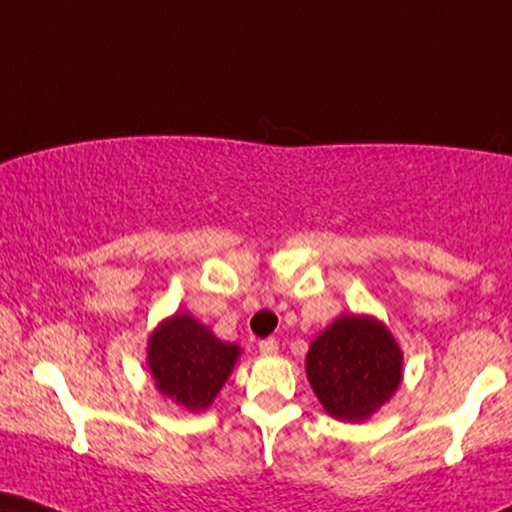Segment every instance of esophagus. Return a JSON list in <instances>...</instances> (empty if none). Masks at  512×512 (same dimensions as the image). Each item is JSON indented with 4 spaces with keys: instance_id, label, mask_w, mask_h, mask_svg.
Returning <instances> with one entry per match:
<instances>
[{
    "instance_id": "34e87169",
    "label": "esophagus",
    "mask_w": 512,
    "mask_h": 512,
    "mask_svg": "<svg viewBox=\"0 0 512 512\" xmlns=\"http://www.w3.org/2000/svg\"><path fill=\"white\" fill-rule=\"evenodd\" d=\"M260 354H264V357H274V354H278V342L274 338L260 340Z\"/></svg>"
}]
</instances>
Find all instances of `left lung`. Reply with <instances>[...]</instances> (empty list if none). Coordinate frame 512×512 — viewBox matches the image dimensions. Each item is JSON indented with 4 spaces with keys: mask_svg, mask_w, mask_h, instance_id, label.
Listing matches in <instances>:
<instances>
[{
    "mask_svg": "<svg viewBox=\"0 0 512 512\" xmlns=\"http://www.w3.org/2000/svg\"><path fill=\"white\" fill-rule=\"evenodd\" d=\"M304 371L328 416L361 423L399 390L404 352L375 316L340 314L312 340Z\"/></svg>",
    "mask_w": 512,
    "mask_h": 512,
    "instance_id": "obj_1",
    "label": "left lung"
}]
</instances>
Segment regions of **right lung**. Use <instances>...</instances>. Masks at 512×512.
Segmentation results:
<instances>
[{"label":"right lung","mask_w":512,"mask_h":512,"mask_svg":"<svg viewBox=\"0 0 512 512\" xmlns=\"http://www.w3.org/2000/svg\"><path fill=\"white\" fill-rule=\"evenodd\" d=\"M243 349L219 340L189 312H174L153 328L146 342V366L163 397L200 413L217 399Z\"/></svg>","instance_id":"add662e5"}]
</instances>
